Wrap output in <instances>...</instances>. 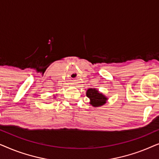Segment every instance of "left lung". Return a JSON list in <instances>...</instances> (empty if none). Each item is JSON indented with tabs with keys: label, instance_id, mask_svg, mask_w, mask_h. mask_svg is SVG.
Masks as SVG:
<instances>
[{
	"label": "left lung",
	"instance_id": "left-lung-1",
	"mask_svg": "<svg viewBox=\"0 0 159 159\" xmlns=\"http://www.w3.org/2000/svg\"><path fill=\"white\" fill-rule=\"evenodd\" d=\"M86 95L90 98V104L94 107H99L104 105L108 100L105 95L95 88H89L86 92Z\"/></svg>",
	"mask_w": 159,
	"mask_h": 159
}]
</instances>
